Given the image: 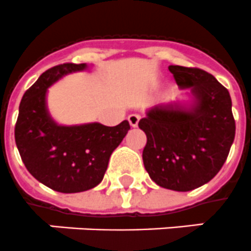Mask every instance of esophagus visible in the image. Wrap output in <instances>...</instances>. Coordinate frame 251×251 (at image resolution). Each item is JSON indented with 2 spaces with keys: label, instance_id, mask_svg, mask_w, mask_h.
Returning <instances> with one entry per match:
<instances>
[{
  "label": "esophagus",
  "instance_id": "34e87169",
  "mask_svg": "<svg viewBox=\"0 0 251 251\" xmlns=\"http://www.w3.org/2000/svg\"><path fill=\"white\" fill-rule=\"evenodd\" d=\"M128 122L131 124V127H137L138 122H140V115H137V114H131V115L128 116Z\"/></svg>",
  "mask_w": 251,
  "mask_h": 251
}]
</instances>
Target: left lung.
<instances>
[{"label": "left lung", "instance_id": "left-lung-1", "mask_svg": "<svg viewBox=\"0 0 251 251\" xmlns=\"http://www.w3.org/2000/svg\"><path fill=\"white\" fill-rule=\"evenodd\" d=\"M168 70L193 101L189 107L175 102L148 110L138 122L148 138L142 160L155 184L189 192L210 181L227 159L236 133L232 101L227 88L203 70Z\"/></svg>", "mask_w": 251, "mask_h": 251}]
</instances>
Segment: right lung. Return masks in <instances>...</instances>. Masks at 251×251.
I'll return each mask as SVG.
<instances>
[{
	"mask_svg": "<svg viewBox=\"0 0 251 251\" xmlns=\"http://www.w3.org/2000/svg\"><path fill=\"white\" fill-rule=\"evenodd\" d=\"M87 63H63L46 70L24 93L15 124L22 160L36 180L61 193H79L103 179L110 155L129 131L128 120L115 127L100 123L59 126L46 107L48 88Z\"/></svg>",
	"mask_w": 251,
	"mask_h": 251,
	"instance_id": "add662e5",
	"label": "right lung"
}]
</instances>
